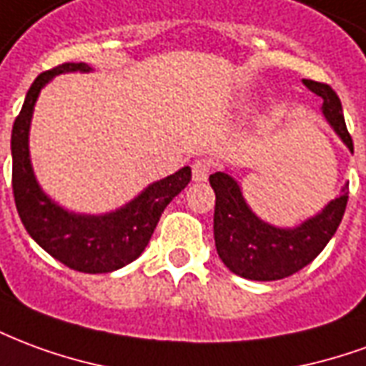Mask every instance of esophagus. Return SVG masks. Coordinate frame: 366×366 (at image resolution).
<instances>
[{"instance_id":"esophagus-1","label":"esophagus","mask_w":366,"mask_h":366,"mask_svg":"<svg viewBox=\"0 0 366 366\" xmlns=\"http://www.w3.org/2000/svg\"><path fill=\"white\" fill-rule=\"evenodd\" d=\"M209 174V160L206 159H198L192 162V178L196 182H204Z\"/></svg>"}]
</instances>
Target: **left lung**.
Wrapping results in <instances>:
<instances>
[{
	"label": "left lung",
	"mask_w": 366,
	"mask_h": 366,
	"mask_svg": "<svg viewBox=\"0 0 366 366\" xmlns=\"http://www.w3.org/2000/svg\"><path fill=\"white\" fill-rule=\"evenodd\" d=\"M307 90L322 97V113L339 139L353 152V139L343 117V107L331 86L314 80H302ZM215 192L214 237L223 264L237 276L249 280H280L302 270L322 253L335 235L345 214L349 184L337 198L298 227H274L262 222L247 206L237 180L227 172L209 176Z\"/></svg>",
	"instance_id": "1"
}]
</instances>
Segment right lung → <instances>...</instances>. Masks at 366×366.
<instances>
[{"label": "right lung", "mask_w": 366, "mask_h": 366, "mask_svg": "<svg viewBox=\"0 0 366 366\" xmlns=\"http://www.w3.org/2000/svg\"><path fill=\"white\" fill-rule=\"evenodd\" d=\"M92 72L86 62H64L36 76L13 123V196L25 229L46 253L68 269L102 274L133 262L149 245L164 207L192 180V168L149 184L137 198L115 212L84 215L68 212L52 202L39 186L29 157V129L36 97L54 76L64 72Z\"/></svg>", "instance_id": "add662e5"}]
</instances>
